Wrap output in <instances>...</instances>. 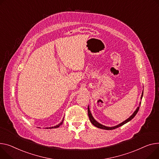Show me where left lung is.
Listing matches in <instances>:
<instances>
[{"instance_id":"obj_1","label":"left lung","mask_w":159,"mask_h":159,"mask_svg":"<svg viewBox=\"0 0 159 159\" xmlns=\"http://www.w3.org/2000/svg\"><path fill=\"white\" fill-rule=\"evenodd\" d=\"M143 96V93H142V95H141V99H142ZM141 102H140V103H139V106L137 108V109H136V110L135 111V112L132 114V115L131 116H130V117H129L127 120H126L125 121H124L123 122L121 123L120 124H119V125H118L114 126H111V127H109V126H104V125H102V124L99 123L98 121H97L96 120H95L94 119V118L93 117V116H92L91 113V111H90V110H89V106H88V116H89V120H90V121L91 122V123H92L94 126H96V127L99 128V129H104V130H113V129H116V128H118V127H120V126H121L123 125L124 124H125V123H128V122H129V121H130L131 120H132V119L135 117V116L137 114V112H138V111H139V107H140V105H141Z\"/></svg>"}]
</instances>
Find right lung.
I'll use <instances>...</instances> for the list:
<instances>
[{"label": "right lung", "mask_w": 159, "mask_h": 159, "mask_svg": "<svg viewBox=\"0 0 159 159\" xmlns=\"http://www.w3.org/2000/svg\"><path fill=\"white\" fill-rule=\"evenodd\" d=\"M63 121H64V118L62 119V121L59 123V124H58L57 125H56V126H52V127H49V128H47V129H56V128H58L59 126H60V125H61L62 124V122H63Z\"/></svg>", "instance_id": "right-lung-1"}]
</instances>
